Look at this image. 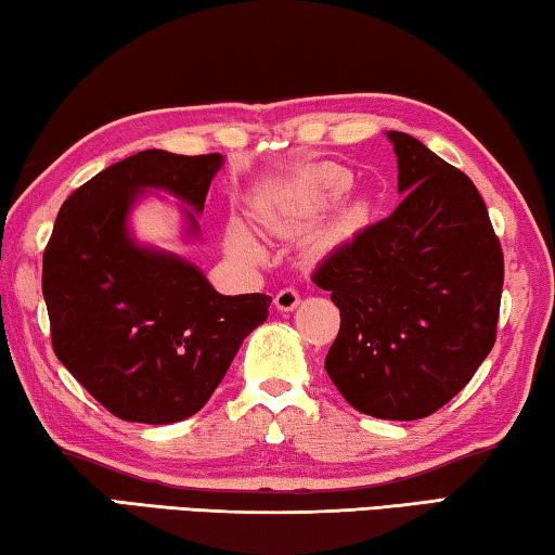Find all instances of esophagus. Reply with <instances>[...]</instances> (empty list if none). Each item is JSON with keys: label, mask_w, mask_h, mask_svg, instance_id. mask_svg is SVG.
<instances>
[{"label": "esophagus", "mask_w": 555, "mask_h": 555, "mask_svg": "<svg viewBox=\"0 0 555 555\" xmlns=\"http://www.w3.org/2000/svg\"><path fill=\"white\" fill-rule=\"evenodd\" d=\"M297 305H299V295H297V289H293V287L280 289V293L275 295V307L280 312H293Z\"/></svg>", "instance_id": "obj_1"}]
</instances>
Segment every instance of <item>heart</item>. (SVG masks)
I'll return each instance as SVG.
<instances>
[{"instance_id":"obj_1","label":"heart","mask_w":555,"mask_h":555,"mask_svg":"<svg viewBox=\"0 0 555 555\" xmlns=\"http://www.w3.org/2000/svg\"><path fill=\"white\" fill-rule=\"evenodd\" d=\"M351 186L353 177L347 167L332 165V162L302 167L293 177H287L283 184L272 186L270 192L256 198V216L270 233L295 235L310 229L314 221H320L330 208L337 206L347 196ZM366 204L351 202L334 218L324 238H341V235L351 233L357 225L366 221ZM229 248L241 258H262L260 243L253 238V233L241 221H233L229 225Z\"/></svg>"}]
</instances>
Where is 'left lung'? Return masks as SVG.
Here are the masks:
<instances>
[{
    "label": "left lung",
    "mask_w": 555,
    "mask_h": 555,
    "mask_svg": "<svg viewBox=\"0 0 555 555\" xmlns=\"http://www.w3.org/2000/svg\"><path fill=\"white\" fill-rule=\"evenodd\" d=\"M403 202L314 272L341 326L324 369L351 408L417 421L455 398L494 347L504 256L477 186L388 130Z\"/></svg>",
    "instance_id": "left-lung-1"
}]
</instances>
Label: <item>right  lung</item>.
Returning <instances> with one entry per match:
<instances>
[{"label":"right lung","instance_id":"obj_1","mask_svg":"<svg viewBox=\"0 0 555 555\" xmlns=\"http://www.w3.org/2000/svg\"><path fill=\"white\" fill-rule=\"evenodd\" d=\"M221 154L144 150L63 202L43 253L41 289L53 351L113 415L169 425L202 411L243 339L268 320L270 295H221L204 270L142 243L132 211L152 192L175 196L181 241L202 238L198 214Z\"/></svg>","mask_w":555,"mask_h":555}]
</instances>
